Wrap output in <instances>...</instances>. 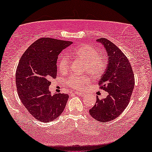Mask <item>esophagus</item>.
<instances>
[{"instance_id":"obj_1","label":"esophagus","mask_w":152,"mask_h":152,"mask_svg":"<svg viewBox=\"0 0 152 152\" xmlns=\"http://www.w3.org/2000/svg\"><path fill=\"white\" fill-rule=\"evenodd\" d=\"M75 93L76 94V95H78L79 96H85V94L80 93V92H75Z\"/></svg>"}]
</instances>
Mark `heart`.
Segmentation results:
<instances>
[{
    "label": "heart",
    "mask_w": 152,
    "mask_h": 152,
    "mask_svg": "<svg viewBox=\"0 0 152 152\" xmlns=\"http://www.w3.org/2000/svg\"><path fill=\"white\" fill-rule=\"evenodd\" d=\"M98 50L91 45H85L72 51L69 55L76 59L85 60L84 71H88L93 76H99L105 71L106 60L104 55L97 53ZM69 59L66 57H61L57 60V68L61 73H66L69 69ZM87 75H72L66 81L69 86L74 89H83L90 81Z\"/></svg>",
    "instance_id": "heart-1"
}]
</instances>
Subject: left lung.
<instances>
[{
  "instance_id": "1",
  "label": "left lung",
  "mask_w": 152,
  "mask_h": 152,
  "mask_svg": "<svg viewBox=\"0 0 152 152\" xmlns=\"http://www.w3.org/2000/svg\"><path fill=\"white\" fill-rule=\"evenodd\" d=\"M97 42L103 45L107 55V66L99 85L108 94L103 99L97 97L89 114L105 123L116 118L126 109L134 88V78L129 59L119 48L106 38H99Z\"/></svg>"
}]
</instances>
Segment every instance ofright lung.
Segmentation results:
<instances>
[{
    "label": "right lung",
    "mask_w": 152,
    "mask_h": 152,
    "mask_svg": "<svg viewBox=\"0 0 152 152\" xmlns=\"http://www.w3.org/2000/svg\"><path fill=\"white\" fill-rule=\"evenodd\" d=\"M72 44L50 38L37 40L24 52L16 71L19 97L28 112L42 122L58 118L66 107L69 95H51L50 80L57 76V61L62 50Z\"/></svg>",
    "instance_id": "obj_1"
}]
</instances>
